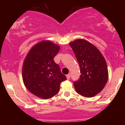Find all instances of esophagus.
Returning a JSON list of instances; mask_svg holds the SVG:
<instances>
[{"label": "esophagus", "mask_w": 125, "mask_h": 125, "mask_svg": "<svg viewBox=\"0 0 125 125\" xmlns=\"http://www.w3.org/2000/svg\"><path fill=\"white\" fill-rule=\"evenodd\" d=\"M66 77H67V79H70V77H71V74H68L66 75Z\"/></svg>", "instance_id": "obj_1"}]
</instances>
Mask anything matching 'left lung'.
I'll return each mask as SVG.
<instances>
[{
    "label": "left lung",
    "instance_id": "8db88e82",
    "mask_svg": "<svg viewBox=\"0 0 125 125\" xmlns=\"http://www.w3.org/2000/svg\"><path fill=\"white\" fill-rule=\"evenodd\" d=\"M80 68L81 74L74 82L76 91L87 98L101 92L108 79L106 61L100 51L87 41L79 39L69 43Z\"/></svg>",
    "mask_w": 125,
    "mask_h": 125
}]
</instances>
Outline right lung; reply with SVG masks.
<instances>
[{"mask_svg":"<svg viewBox=\"0 0 125 125\" xmlns=\"http://www.w3.org/2000/svg\"><path fill=\"white\" fill-rule=\"evenodd\" d=\"M60 47L49 41H42L32 47L24 59L22 79L25 86L39 98L46 100L59 91L61 83L66 79L54 57Z\"/></svg>","mask_w":125,"mask_h":125,"instance_id":"1","label":"right lung"}]
</instances>
